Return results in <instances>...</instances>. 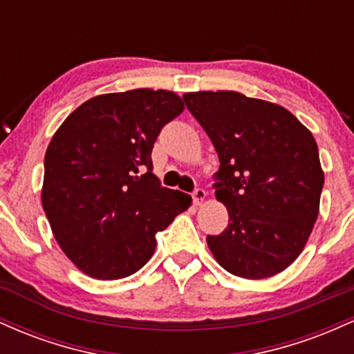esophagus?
<instances>
[{
    "mask_svg": "<svg viewBox=\"0 0 354 354\" xmlns=\"http://www.w3.org/2000/svg\"><path fill=\"white\" fill-rule=\"evenodd\" d=\"M205 198H206V191L203 189V188H198V189H194V193H193V203L196 206H200L203 201H205Z\"/></svg>",
    "mask_w": 354,
    "mask_h": 354,
    "instance_id": "34e87169",
    "label": "esophagus"
}]
</instances>
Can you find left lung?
I'll return each instance as SVG.
<instances>
[{
	"instance_id": "8db88e82",
	"label": "left lung",
	"mask_w": 354,
	"mask_h": 354,
	"mask_svg": "<svg viewBox=\"0 0 354 354\" xmlns=\"http://www.w3.org/2000/svg\"><path fill=\"white\" fill-rule=\"evenodd\" d=\"M183 100L219 158L214 194L230 221L206 238L214 259L239 278L281 273L301 254L319 213L324 174L311 131L286 108L238 91Z\"/></svg>"
}]
</instances>
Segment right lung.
<instances>
[{
	"label": "right lung",
	"instance_id": "add662e5",
	"mask_svg": "<svg viewBox=\"0 0 354 354\" xmlns=\"http://www.w3.org/2000/svg\"><path fill=\"white\" fill-rule=\"evenodd\" d=\"M185 104L168 89L140 88L84 101L44 154L43 209L63 253L95 279L136 273L156 233L191 206L153 174V145Z\"/></svg>",
	"mask_w": 354,
	"mask_h": 354
}]
</instances>
